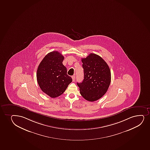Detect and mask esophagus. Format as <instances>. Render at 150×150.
<instances>
[{
	"label": "esophagus",
	"mask_w": 150,
	"mask_h": 150,
	"mask_svg": "<svg viewBox=\"0 0 150 150\" xmlns=\"http://www.w3.org/2000/svg\"><path fill=\"white\" fill-rule=\"evenodd\" d=\"M72 81H75V79H76V76H72Z\"/></svg>",
	"instance_id": "esophagus-1"
}]
</instances>
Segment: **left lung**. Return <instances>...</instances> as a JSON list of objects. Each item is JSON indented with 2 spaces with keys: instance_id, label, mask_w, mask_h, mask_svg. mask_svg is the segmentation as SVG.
Here are the masks:
<instances>
[{
  "instance_id": "8db88e82",
  "label": "left lung",
  "mask_w": 150,
  "mask_h": 150,
  "mask_svg": "<svg viewBox=\"0 0 150 150\" xmlns=\"http://www.w3.org/2000/svg\"><path fill=\"white\" fill-rule=\"evenodd\" d=\"M81 62L84 79L77 84L83 98L94 102L101 98L108 90L111 81L110 69L105 61L96 54H90L81 59Z\"/></svg>"
}]
</instances>
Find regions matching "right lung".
<instances>
[{"instance_id":"right-lung-1","label":"right lung","mask_w":150,"mask_h":150,"mask_svg":"<svg viewBox=\"0 0 150 150\" xmlns=\"http://www.w3.org/2000/svg\"><path fill=\"white\" fill-rule=\"evenodd\" d=\"M64 59L60 52H50L45 56L38 68L36 78L38 85L43 93L52 98L62 95L72 81L62 64Z\"/></svg>"}]
</instances>
